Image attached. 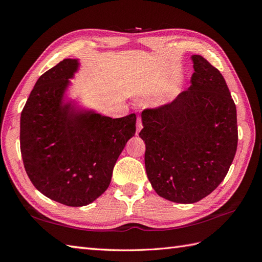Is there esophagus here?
Returning a JSON list of instances; mask_svg holds the SVG:
<instances>
[{"label": "esophagus", "instance_id": "34e87169", "mask_svg": "<svg viewBox=\"0 0 262 262\" xmlns=\"http://www.w3.org/2000/svg\"><path fill=\"white\" fill-rule=\"evenodd\" d=\"M141 130H142V121H141V118H138V120H137V132H136L137 136L140 133Z\"/></svg>", "mask_w": 262, "mask_h": 262}]
</instances>
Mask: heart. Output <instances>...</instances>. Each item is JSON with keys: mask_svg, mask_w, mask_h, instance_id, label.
<instances>
[{"mask_svg": "<svg viewBox=\"0 0 262 262\" xmlns=\"http://www.w3.org/2000/svg\"><path fill=\"white\" fill-rule=\"evenodd\" d=\"M150 93H152V92H150V91L144 92V94H143V97H148V96H149V95H150Z\"/></svg>", "mask_w": 262, "mask_h": 262, "instance_id": "b5f03b06", "label": "heart"}]
</instances>
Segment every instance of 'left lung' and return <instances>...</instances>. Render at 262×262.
Segmentation results:
<instances>
[{"mask_svg":"<svg viewBox=\"0 0 262 262\" xmlns=\"http://www.w3.org/2000/svg\"><path fill=\"white\" fill-rule=\"evenodd\" d=\"M189 89L168 105L142 113L145 169L156 193L194 203L225 178L237 149L236 106L223 75L201 55H191Z\"/></svg>","mask_w":262,"mask_h":262,"instance_id":"8db88e82","label":"left lung"}]
</instances>
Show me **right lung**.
<instances>
[{"label":"right lung","instance_id":"obj_1","mask_svg":"<svg viewBox=\"0 0 262 262\" xmlns=\"http://www.w3.org/2000/svg\"><path fill=\"white\" fill-rule=\"evenodd\" d=\"M80 66L78 59H64L47 71L20 115V152L30 181L69 207H84L106 191L137 122L134 114L113 119L68 98Z\"/></svg>","mask_w":262,"mask_h":262}]
</instances>
